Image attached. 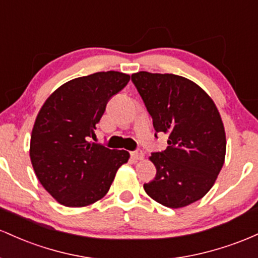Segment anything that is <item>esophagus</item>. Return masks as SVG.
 <instances>
[{
    "label": "esophagus",
    "instance_id": "esophagus-1",
    "mask_svg": "<svg viewBox=\"0 0 258 258\" xmlns=\"http://www.w3.org/2000/svg\"><path fill=\"white\" fill-rule=\"evenodd\" d=\"M144 152H143V150H140V149H138L137 151H134V152H132V158L134 161H140V160H143L144 158Z\"/></svg>",
    "mask_w": 258,
    "mask_h": 258
}]
</instances>
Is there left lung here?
Returning a JSON list of instances; mask_svg holds the SVG:
<instances>
[{"mask_svg": "<svg viewBox=\"0 0 258 258\" xmlns=\"http://www.w3.org/2000/svg\"><path fill=\"white\" fill-rule=\"evenodd\" d=\"M132 82L152 117L153 128L168 137L167 149L151 153L156 176L144 189L170 208L204 198L215 184L225 158L224 125L208 95L175 74L139 72Z\"/></svg>", "mask_w": 258, "mask_h": 258, "instance_id": "8db88e82", "label": "left lung"}]
</instances>
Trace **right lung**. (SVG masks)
Returning a JSON list of instances; mask_svg holds the SVG:
<instances>
[{"instance_id": "obj_1", "label": "right lung", "mask_w": 258, "mask_h": 258, "mask_svg": "<svg viewBox=\"0 0 258 258\" xmlns=\"http://www.w3.org/2000/svg\"><path fill=\"white\" fill-rule=\"evenodd\" d=\"M130 75L98 72L59 86L37 114L30 160L39 181L67 207H84L108 192L115 173L129 160L125 150L94 144L107 102L125 88Z\"/></svg>"}]
</instances>
